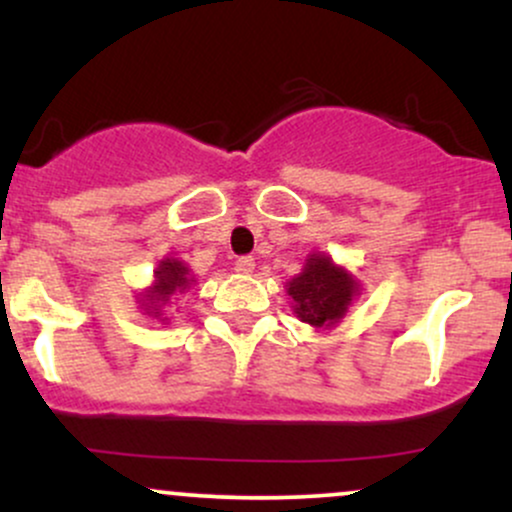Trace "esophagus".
I'll return each mask as SVG.
<instances>
[{"mask_svg":"<svg viewBox=\"0 0 512 512\" xmlns=\"http://www.w3.org/2000/svg\"><path fill=\"white\" fill-rule=\"evenodd\" d=\"M252 269H255V257H252V255L238 257V260H236V272H240V274H250Z\"/></svg>","mask_w":512,"mask_h":512,"instance_id":"esophagus-1","label":"esophagus"}]
</instances>
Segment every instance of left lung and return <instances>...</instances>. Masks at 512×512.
Wrapping results in <instances>:
<instances>
[{"label":"left lung","instance_id":"obj_1","mask_svg":"<svg viewBox=\"0 0 512 512\" xmlns=\"http://www.w3.org/2000/svg\"><path fill=\"white\" fill-rule=\"evenodd\" d=\"M356 291V281L325 255H310L303 272L289 284L293 313L313 327H330L342 320Z\"/></svg>","mask_w":512,"mask_h":512}]
</instances>
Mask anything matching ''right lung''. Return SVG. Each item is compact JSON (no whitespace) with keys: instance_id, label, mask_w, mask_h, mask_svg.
Segmentation results:
<instances>
[{"instance_id":"right-lung-1","label":"right lung","mask_w":512,"mask_h":512,"mask_svg":"<svg viewBox=\"0 0 512 512\" xmlns=\"http://www.w3.org/2000/svg\"><path fill=\"white\" fill-rule=\"evenodd\" d=\"M187 267L178 260H163L156 269V286L146 293V301H151V305H156L154 310L166 305L173 293H182L190 286V276H187Z\"/></svg>"}]
</instances>
